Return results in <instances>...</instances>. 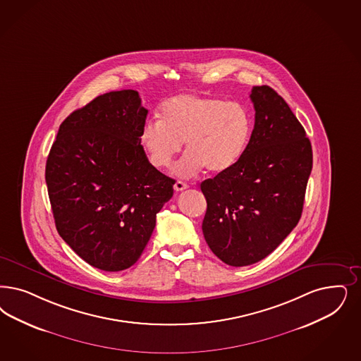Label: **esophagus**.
<instances>
[{
  "instance_id": "esophagus-1",
  "label": "esophagus",
  "mask_w": 361,
  "mask_h": 361,
  "mask_svg": "<svg viewBox=\"0 0 361 361\" xmlns=\"http://www.w3.org/2000/svg\"><path fill=\"white\" fill-rule=\"evenodd\" d=\"M173 188L176 192H181V190L187 189L188 184H185V183H183V181H176V183H174Z\"/></svg>"
}]
</instances>
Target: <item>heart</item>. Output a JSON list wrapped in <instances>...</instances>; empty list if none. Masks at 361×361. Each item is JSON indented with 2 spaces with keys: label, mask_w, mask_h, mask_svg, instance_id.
Wrapping results in <instances>:
<instances>
[{
  "label": "heart",
  "mask_w": 361,
  "mask_h": 361,
  "mask_svg": "<svg viewBox=\"0 0 361 361\" xmlns=\"http://www.w3.org/2000/svg\"><path fill=\"white\" fill-rule=\"evenodd\" d=\"M253 117L247 106L220 97L180 94L164 102L160 118H148L140 144L154 168H168L183 149L187 153L174 172L190 177L205 168L225 173L248 148Z\"/></svg>",
  "instance_id": "b5f03b06"
}]
</instances>
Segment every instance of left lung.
<instances>
[{
  "mask_svg": "<svg viewBox=\"0 0 361 361\" xmlns=\"http://www.w3.org/2000/svg\"><path fill=\"white\" fill-rule=\"evenodd\" d=\"M255 128L236 165L201 183L202 233L225 264L245 267L277 248L301 217L312 171L310 138L284 99L253 87Z\"/></svg>",
  "mask_w": 361,
  "mask_h": 361,
  "instance_id": "left-lung-1",
  "label": "left lung"
}]
</instances>
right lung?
<instances>
[{
    "instance_id": "obj_1",
    "label": "right lung",
    "mask_w": 361,
    "mask_h": 361,
    "mask_svg": "<svg viewBox=\"0 0 361 361\" xmlns=\"http://www.w3.org/2000/svg\"><path fill=\"white\" fill-rule=\"evenodd\" d=\"M148 111L138 92L101 94L60 125L45 180L57 232L87 264L118 272L140 259L173 196L140 144Z\"/></svg>"
}]
</instances>
